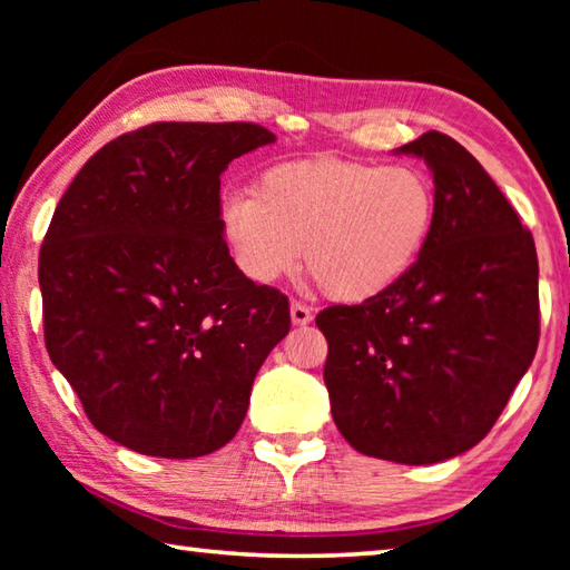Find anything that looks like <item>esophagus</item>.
<instances>
[{"label":"esophagus","instance_id":"1","mask_svg":"<svg viewBox=\"0 0 570 570\" xmlns=\"http://www.w3.org/2000/svg\"><path fill=\"white\" fill-rule=\"evenodd\" d=\"M292 322H294L296 326L308 324V322H312V308H308V306L302 304V302H294V304H292Z\"/></svg>","mask_w":570,"mask_h":570}]
</instances>
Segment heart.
<instances>
[{"label": "heart", "instance_id": "1", "mask_svg": "<svg viewBox=\"0 0 570 570\" xmlns=\"http://www.w3.org/2000/svg\"><path fill=\"white\" fill-rule=\"evenodd\" d=\"M438 224V193L410 163H276L254 193L220 204V228L240 272L258 284L306 268L340 302H366L407 276Z\"/></svg>", "mask_w": 570, "mask_h": 570}]
</instances>
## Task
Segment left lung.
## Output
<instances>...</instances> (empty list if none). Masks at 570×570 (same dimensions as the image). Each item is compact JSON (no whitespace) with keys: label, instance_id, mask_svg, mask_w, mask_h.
<instances>
[{"label":"left lung","instance_id":"left-lung-1","mask_svg":"<svg viewBox=\"0 0 570 570\" xmlns=\"http://www.w3.org/2000/svg\"><path fill=\"white\" fill-rule=\"evenodd\" d=\"M435 176L438 224L387 292L316 314L334 422L362 455L432 465L488 435L533 362L538 256L495 180L450 135L400 148Z\"/></svg>","mask_w":570,"mask_h":570}]
</instances>
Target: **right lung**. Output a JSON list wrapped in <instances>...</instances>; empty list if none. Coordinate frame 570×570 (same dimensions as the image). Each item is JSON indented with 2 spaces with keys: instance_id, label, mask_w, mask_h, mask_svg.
<instances>
[{
  "instance_id": "right-lung-1",
  "label": "right lung",
  "mask_w": 570,
  "mask_h": 570,
  "mask_svg": "<svg viewBox=\"0 0 570 570\" xmlns=\"http://www.w3.org/2000/svg\"><path fill=\"white\" fill-rule=\"evenodd\" d=\"M274 142L256 122H150L77 173L40 248L45 344L95 430L140 455L216 452L292 330L288 298L238 272L220 173Z\"/></svg>"
}]
</instances>
